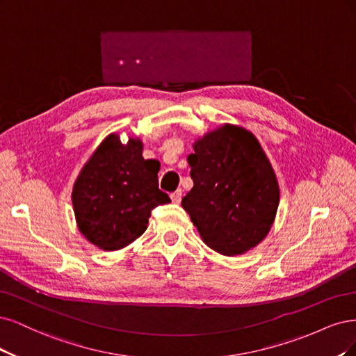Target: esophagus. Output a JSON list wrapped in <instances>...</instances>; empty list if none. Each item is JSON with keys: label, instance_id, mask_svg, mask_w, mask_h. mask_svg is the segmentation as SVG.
<instances>
[{"label": "esophagus", "instance_id": "34e87169", "mask_svg": "<svg viewBox=\"0 0 356 356\" xmlns=\"http://www.w3.org/2000/svg\"><path fill=\"white\" fill-rule=\"evenodd\" d=\"M170 197H171V201H173L175 204H180V201H181V191H180V189H177L176 192L171 193Z\"/></svg>", "mask_w": 356, "mask_h": 356}]
</instances>
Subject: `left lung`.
I'll list each match as a JSON object with an SVG mask.
<instances>
[{"instance_id":"8db88e82","label":"left lung","mask_w":356,"mask_h":356,"mask_svg":"<svg viewBox=\"0 0 356 356\" xmlns=\"http://www.w3.org/2000/svg\"><path fill=\"white\" fill-rule=\"evenodd\" d=\"M188 156L193 188L181 200L202 241L223 256L259 245L275 222L280 186L256 136L223 124L198 137Z\"/></svg>"}]
</instances>
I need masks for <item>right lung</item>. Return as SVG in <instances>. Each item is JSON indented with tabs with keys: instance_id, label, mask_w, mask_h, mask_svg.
<instances>
[{
	"instance_id": "right-lung-1",
	"label": "right lung",
	"mask_w": 356,
	"mask_h": 356,
	"mask_svg": "<svg viewBox=\"0 0 356 356\" xmlns=\"http://www.w3.org/2000/svg\"><path fill=\"white\" fill-rule=\"evenodd\" d=\"M143 142L130 137L122 143L111 133L79 171L72 189L78 231L105 251L121 250L146 229L152 209L168 204L158 189L159 163L145 159Z\"/></svg>"
}]
</instances>
